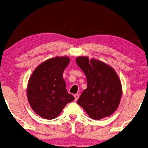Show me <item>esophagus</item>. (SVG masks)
I'll list each match as a JSON object with an SVG mask.
<instances>
[{
  "label": "esophagus",
  "instance_id": "esophagus-1",
  "mask_svg": "<svg viewBox=\"0 0 148 148\" xmlns=\"http://www.w3.org/2000/svg\"><path fill=\"white\" fill-rule=\"evenodd\" d=\"M74 97H75V101H77L79 98V94H74Z\"/></svg>",
  "mask_w": 148,
  "mask_h": 148
}]
</instances>
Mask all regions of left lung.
<instances>
[{"instance_id": "8db88e82", "label": "left lung", "mask_w": 148, "mask_h": 148, "mask_svg": "<svg viewBox=\"0 0 148 148\" xmlns=\"http://www.w3.org/2000/svg\"><path fill=\"white\" fill-rule=\"evenodd\" d=\"M76 62L87 81V88L77 103L93 119L112 115L122 96L121 83L114 69L105 63L94 59L89 60L86 56L78 57Z\"/></svg>"}]
</instances>
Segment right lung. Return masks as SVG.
Instances as JSON below:
<instances>
[{
  "label": "right lung",
  "mask_w": 148,
  "mask_h": 148,
  "mask_svg": "<svg viewBox=\"0 0 148 148\" xmlns=\"http://www.w3.org/2000/svg\"><path fill=\"white\" fill-rule=\"evenodd\" d=\"M68 57H56L42 62L29 80L27 98L31 108L41 117L53 119L67 103L75 100L67 92L63 73L69 63Z\"/></svg>",
  "instance_id": "add662e5"
}]
</instances>
